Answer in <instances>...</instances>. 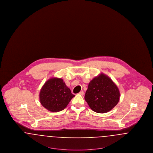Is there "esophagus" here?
<instances>
[{
	"label": "esophagus",
	"instance_id": "esophagus-1",
	"mask_svg": "<svg viewBox=\"0 0 153 153\" xmlns=\"http://www.w3.org/2000/svg\"><path fill=\"white\" fill-rule=\"evenodd\" d=\"M79 94H80V95H82V96H83L84 94V92L83 91H81V92H79Z\"/></svg>",
	"mask_w": 153,
	"mask_h": 153
}]
</instances>
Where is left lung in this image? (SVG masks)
Returning <instances> with one entry per match:
<instances>
[{"instance_id":"obj_1","label":"left lung","mask_w":153,"mask_h":153,"mask_svg":"<svg viewBox=\"0 0 153 153\" xmlns=\"http://www.w3.org/2000/svg\"><path fill=\"white\" fill-rule=\"evenodd\" d=\"M120 96L119 90L113 81L101 73L90 81L84 98L94 111L102 114L117 105Z\"/></svg>"}]
</instances>
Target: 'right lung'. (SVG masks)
<instances>
[{
	"instance_id": "obj_1",
	"label": "right lung",
	"mask_w": 153,
	"mask_h": 153,
	"mask_svg": "<svg viewBox=\"0 0 153 153\" xmlns=\"http://www.w3.org/2000/svg\"><path fill=\"white\" fill-rule=\"evenodd\" d=\"M74 96L62 79L53 77L42 86L39 93V100L46 109L55 112L65 108Z\"/></svg>"
}]
</instances>
